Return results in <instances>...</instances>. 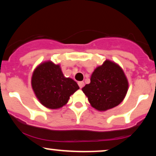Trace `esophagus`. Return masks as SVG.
<instances>
[{
    "instance_id": "1",
    "label": "esophagus",
    "mask_w": 156,
    "mask_h": 156,
    "mask_svg": "<svg viewBox=\"0 0 156 156\" xmlns=\"http://www.w3.org/2000/svg\"><path fill=\"white\" fill-rule=\"evenodd\" d=\"M78 86H79L80 88H82V87H83L84 86V82L83 81H79L78 83Z\"/></svg>"
}]
</instances>
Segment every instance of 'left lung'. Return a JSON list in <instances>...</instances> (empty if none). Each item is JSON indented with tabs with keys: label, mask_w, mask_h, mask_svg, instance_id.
Instances as JSON below:
<instances>
[{
	"label": "left lung",
	"mask_w": 156,
	"mask_h": 156,
	"mask_svg": "<svg viewBox=\"0 0 156 156\" xmlns=\"http://www.w3.org/2000/svg\"><path fill=\"white\" fill-rule=\"evenodd\" d=\"M90 80L82 91L93 108L101 112L119 105L128 92V82L122 69L109 60L94 69Z\"/></svg>",
	"instance_id": "left-lung-1"
}]
</instances>
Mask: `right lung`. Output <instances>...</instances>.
<instances>
[{"mask_svg":"<svg viewBox=\"0 0 156 156\" xmlns=\"http://www.w3.org/2000/svg\"><path fill=\"white\" fill-rule=\"evenodd\" d=\"M31 86L39 102L51 109L62 108L67 104L69 96L79 89L74 80L64 77L58 64L50 61L36 68L32 75Z\"/></svg>","mask_w":156,"mask_h":156,"instance_id":"obj_1","label":"right lung"}]
</instances>
